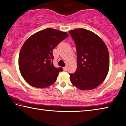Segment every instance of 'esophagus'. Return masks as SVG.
<instances>
[{"instance_id": "1", "label": "esophagus", "mask_w": 126, "mask_h": 126, "mask_svg": "<svg viewBox=\"0 0 126 126\" xmlns=\"http://www.w3.org/2000/svg\"><path fill=\"white\" fill-rule=\"evenodd\" d=\"M63 70L64 71H66L67 70V67L65 66V67H64V68H63Z\"/></svg>"}]
</instances>
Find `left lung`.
<instances>
[{"label":"left lung","instance_id":"8db88e82","mask_svg":"<svg viewBox=\"0 0 126 126\" xmlns=\"http://www.w3.org/2000/svg\"><path fill=\"white\" fill-rule=\"evenodd\" d=\"M77 50V69L69 73L72 84L82 90L97 87L106 78L109 68L108 50L98 35L87 30L69 31Z\"/></svg>","mask_w":126,"mask_h":126}]
</instances>
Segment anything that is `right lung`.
Returning a JSON list of instances; mask_svg holds the SVG:
<instances>
[{"label":"right lung","instance_id":"1","mask_svg":"<svg viewBox=\"0 0 126 126\" xmlns=\"http://www.w3.org/2000/svg\"><path fill=\"white\" fill-rule=\"evenodd\" d=\"M67 37L65 32L48 28L34 33L25 42L19 52L18 65L22 76L30 85L45 88L55 82L63 68L54 66L53 50Z\"/></svg>","mask_w":126,"mask_h":126}]
</instances>
